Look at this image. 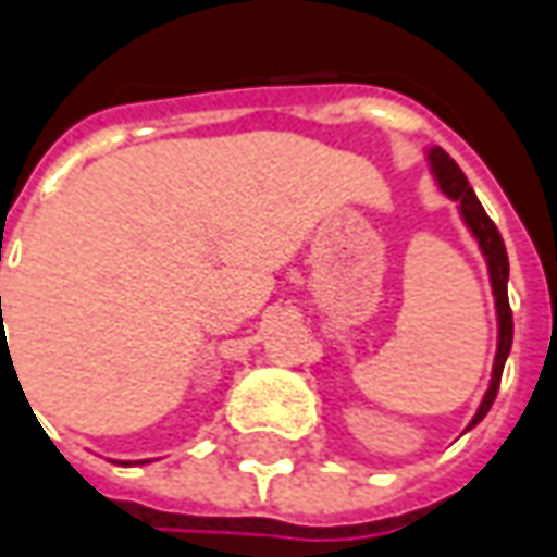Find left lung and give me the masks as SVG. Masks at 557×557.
Wrapping results in <instances>:
<instances>
[{"label": "left lung", "mask_w": 557, "mask_h": 557, "mask_svg": "<svg viewBox=\"0 0 557 557\" xmlns=\"http://www.w3.org/2000/svg\"><path fill=\"white\" fill-rule=\"evenodd\" d=\"M428 158H431V166H434V176H437L440 188H443V191H446L453 201L459 203L465 223H468V228L474 232V238H478V245H481L483 257H486V267H490L493 294H496V315H499V350H496V362H493V381H490V391H486V396H483L478 416L471 418V428H474V424H478V421H481V418L490 412L493 399H496V394H499V381H503L505 359H508V350H511V334H515L511 307H508V253H505L499 228H496V223L486 216V210H483L481 201H478L474 188H471V185H468V180H465V173L459 170V163L453 161V158H449L443 148H434Z\"/></svg>", "instance_id": "obj_1"}]
</instances>
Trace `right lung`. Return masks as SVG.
Here are the masks:
<instances>
[{"label": "right lung", "instance_id": "add662e5", "mask_svg": "<svg viewBox=\"0 0 557 557\" xmlns=\"http://www.w3.org/2000/svg\"><path fill=\"white\" fill-rule=\"evenodd\" d=\"M0 304H2V300H0Z\"/></svg>", "mask_w": 557, "mask_h": 557}]
</instances>
